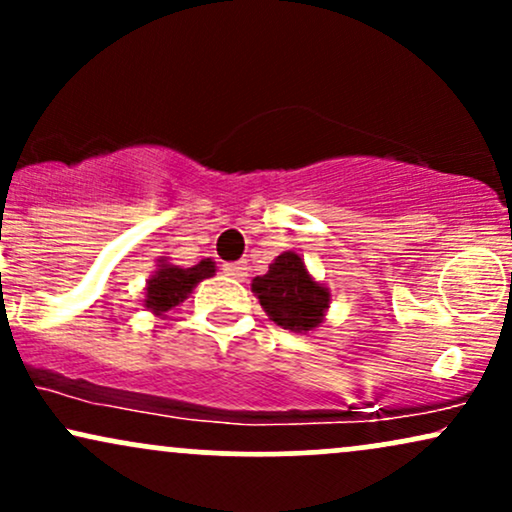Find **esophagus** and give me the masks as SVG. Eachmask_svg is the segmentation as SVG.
I'll list each match as a JSON object with an SVG mask.
<instances>
[{
    "mask_svg": "<svg viewBox=\"0 0 512 512\" xmlns=\"http://www.w3.org/2000/svg\"><path fill=\"white\" fill-rule=\"evenodd\" d=\"M223 272H226L228 276H233V279H245V276H248V264L245 262L226 264V267H223Z\"/></svg>",
    "mask_w": 512,
    "mask_h": 512,
    "instance_id": "1",
    "label": "esophagus"
}]
</instances>
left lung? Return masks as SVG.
Returning <instances> with one entry per match:
<instances>
[{"label":"left lung","instance_id":"1","mask_svg":"<svg viewBox=\"0 0 512 512\" xmlns=\"http://www.w3.org/2000/svg\"><path fill=\"white\" fill-rule=\"evenodd\" d=\"M252 293L260 298L269 320L291 332H313L325 322L332 293L315 281L298 252H281L269 272L252 279Z\"/></svg>","mask_w":512,"mask_h":512}]
</instances>
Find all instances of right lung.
Here are the masks:
<instances>
[{
  "label": "right lung",
  "mask_w": 512,
  "mask_h": 512,
  "mask_svg": "<svg viewBox=\"0 0 512 512\" xmlns=\"http://www.w3.org/2000/svg\"><path fill=\"white\" fill-rule=\"evenodd\" d=\"M214 274L216 264L209 257L195 264V267H178V264H170L166 257H161L156 264V272L146 281L144 308L158 317H163L168 310L178 308L199 281L209 279Z\"/></svg>",
  "instance_id": "obj_1"
}]
</instances>
